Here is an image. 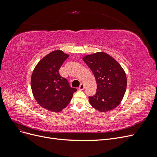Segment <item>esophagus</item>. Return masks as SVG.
Returning <instances> with one entry per match:
<instances>
[{
	"label": "esophagus",
	"mask_w": 157,
	"mask_h": 157,
	"mask_svg": "<svg viewBox=\"0 0 157 157\" xmlns=\"http://www.w3.org/2000/svg\"><path fill=\"white\" fill-rule=\"evenodd\" d=\"M84 89V85L83 83H81V84H80V85L79 88H78V90H83Z\"/></svg>",
	"instance_id": "34e87169"
}]
</instances>
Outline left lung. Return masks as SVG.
<instances>
[{"mask_svg": "<svg viewBox=\"0 0 157 157\" xmlns=\"http://www.w3.org/2000/svg\"><path fill=\"white\" fill-rule=\"evenodd\" d=\"M83 61L91 69L97 83L96 94L89 102L99 112L116 108L122 100L127 86L125 71L113 57L103 52L86 55Z\"/></svg>", "mask_w": 157, "mask_h": 157, "instance_id": "obj_1", "label": "left lung"}]
</instances>
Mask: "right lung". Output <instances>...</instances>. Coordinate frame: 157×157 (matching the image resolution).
<instances>
[{"label": "right lung", "mask_w": 157, "mask_h": 157, "mask_svg": "<svg viewBox=\"0 0 157 157\" xmlns=\"http://www.w3.org/2000/svg\"><path fill=\"white\" fill-rule=\"evenodd\" d=\"M68 57L63 51L54 50L40 59L33 71L31 86L33 96L40 106L51 112L62 111L77 91L59 73Z\"/></svg>", "instance_id": "1"}]
</instances>
